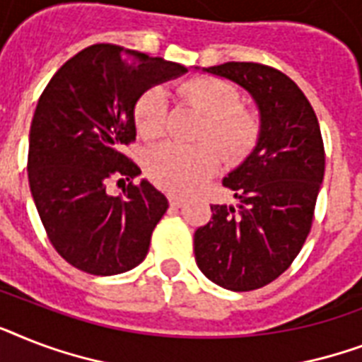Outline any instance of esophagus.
<instances>
[{
    "label": "esophagus",
    "instance_id": "34e87169",
    "mask_svg": "<svg viewBox=\"0 0 362 362\" xmlns=\"http://www.w3.org/2000/svg\"><path fill=\"white\" fill-rule=\"evenodd\" d=\"M169 203H170V206H176V209H180L182 204L186 203V199L180 197V195H175V193H169Z\"/></svg>",
    "mask_w": 362,
    "mask_h": 362
}]
</instances>
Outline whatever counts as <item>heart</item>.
<instances>
[{"mask_svg": "<svg viewBox=\"0 0 362 362\" xmlns=\"http://www.w3.org/2000/svg\"><path fill=\"white\" fill-rule=\"evenodd\" d=\"M182 93L206 116L199 139H212L227 159H238L252 150L259 135V120L252 110L240 109L238 93L231 84L218 78H197L187 82ZM165 92L161 88L148 90L135 107L136 131L148 141L158 139L165 129ZM218 148L210 142L193 146L163 142L148 153V176L169 192H193L220 167Z\"/></svg>", "mask_w": 362, "mask_h": 362, "instance_id": "1", "label": "heart"}]
</instances>
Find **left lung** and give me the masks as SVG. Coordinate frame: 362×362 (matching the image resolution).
Instances as JSON below:
<instances>
[{
    "instance_id": "1",
    "label": "left lung",
    "mask_w": 362,
    "mask_h": 362,
    "mask_svg": "<svg viewBox=\"0 0 362 362\" xmlns=\"http://www.w3.org/2000/svg\"><path fill=\"white\" fill-rule=\"evenodd\" d=\"M203 73L250 93L259 135L247 158L223 178L237 206L212 204V220L195 231V261L218 286L252 291L287 270L308 237L325 175L323 139L310 101L281 71L227 62Z\"/></svg>"
}]
</instances>
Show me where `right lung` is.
Segmentation results:
<instances>
[{
  "label": "right lung",
  "mask_w": 362,
  "mask_h": 362,
  "mask_svg": "<svg viewBox=\"0 0 362 362\" xmlns=\"http://www.w3.org/2000/svg\"><path fill=\"white\" fill-rule=\"evenodd\" d=\"M186 67L116 45H92L65 62L39 98L30 129L28 178L56 252L88 274L112 276L146 257L169 209L142 178L112 196L108 184L141 169L122 150L135 141V107L146 90Z\"/></svg>",
  "instance_id": "right-lung-1"
}]
</instances>
